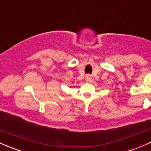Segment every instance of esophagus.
Masks as SVG:
<instances>
[{
	"instance_id": "obj_1",
	"label": "esophagus",
	"mask_w": 151,
	"mask_h": 151,
	"mask_svg": "<svg viewBox=\"0 0 151 151\" xmlns=\"http://www.w3.org/2000/svg\"><path fill=\"white\" fill-rule=\"evenodd\" d=\"M85 80L86 82H90L91 80V76L90 75H86V76Z\"/></svg>"
}]
</instances>
